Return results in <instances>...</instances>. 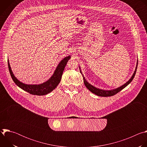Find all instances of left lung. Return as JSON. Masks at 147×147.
<instances>
[{"instance_id":"obj_1","label":"left lung","mask_w":147,"mask_h":147,"mask_svg":"<svg viewBox=\"0 0 147 147\" xmlns=\"http://www.w3.org/2000/svg\"><path fill=\"white\" fill-rule=\"evenodd\" d=\"M137 66H136V70L133 74V75L132 76V77H131V78L126 82L125 83L124 85H123L122 86L116 88V89H115V90H109V91H108V90H100V89H98V88H96L95 87H94L93 86L91 85L90 84H89L87 81L85 79L84 77V76L82 75V77H83V80H84V84L86 86V87L91 91L92 92V93L95 94V95H98V96H113L115 94H116L117 93H118L119 92H120V91H121L123 88H124L125 87L127 86L132 81V80H133L134 76H135V74H136V71H137ZM81 72V71H80ZM81 73L82 74V73L81 72Z\"/></svg>"}]
</instances>
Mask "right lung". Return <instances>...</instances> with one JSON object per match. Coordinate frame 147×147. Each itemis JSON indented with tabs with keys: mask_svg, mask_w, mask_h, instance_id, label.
Wrapping results in <instances>:
<instances>
[{
	"mask_svg": "<svg viewBox=\"0 0 147 147\" xmlns=\"http://www.w3.org/2000/svg\"><path fill=\"white\" fill-rule=\"evenodd\" d=\"M70 59V56H67L63 59L58 65L53 75L47 81L39 85H27L18 81L13 74L10 66L8 61V67L11 77L16 84L20 88L28 92L32 95H44L52 91L60 82L63 72L67 64L68 60Z\"/></svg>",
	"mask_w": 147,
	"mask_h": 147,
	"instance_id": "right-lung-1",
	"label": "right lung"
}]
</instances>
